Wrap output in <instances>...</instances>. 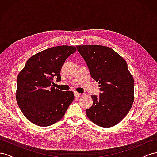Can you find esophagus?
<instances>
[{"label": "esophagus", "mask_w": 157, "mask_h": 157, "mask_svg": "<svg viewBox=\"0 0 157 157\" xmlns=\"http://www.w3.org/2000/svg\"><path fill=\"white\" fill-rule=\"evenodd\" d=\"M74 95H75V97L78 98V97H79L81 94H80V93H78V92H74Z\"/></svg>", "instance_id": "34e87169"}]
</instances>
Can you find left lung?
I'll list each match as a JSON object with an SVG mask.
<instances>
[{"mask_svg":"<svg viewBox=\"0 0 157 157\" xmlns=\"http://www.w3.org/2000/svg\"><path fill=\"white\" fill-rule=\"evenodd\" d=\"M77 48L92 78L99 84V96L92 95V105L86 110L88 117L101 127L116 125L130 111L134 99V80L127 63L109 47L84 45Z\"/></svg>","mask_w":157,"mask_h":157,"instance_id":"left-lung-1","label":"left lung"}]
</instances>
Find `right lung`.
Returning <instances> with one entry per match:
<instances>
[{"label": "right lung", "instance_id": "right-lung-1", "mask_svg": "<svg viewBox=\"0 0 157 157\" xmlns=\"http://www.w3.org/2000/svg\"><path fill=\"white\" fill-rule=\"evenodd\" d=\"M77 50L59 46L38 53L27 60L17 78L16 100L23 115L33 124L48 126L61 120L74 99L72 91L53 87L54 78L61 81L65 60Z\"/></svg>", "mask_w": 157, "mask_h": 157}]
</instances>
